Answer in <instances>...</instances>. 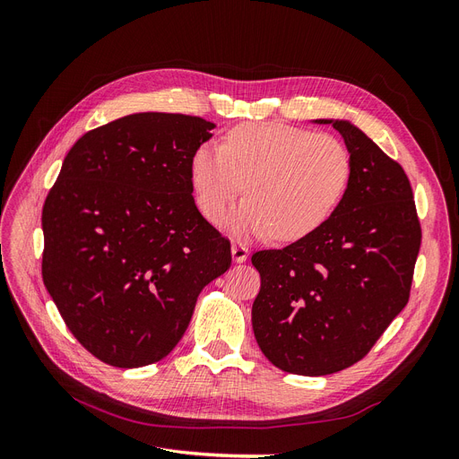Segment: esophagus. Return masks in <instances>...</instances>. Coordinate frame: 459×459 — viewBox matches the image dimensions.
<instances>
[{"label":"esophagus","mask_w":459,"mask_h":459,"mask_svg":"<svg viewBox=\"0 0 459 459\" xmlns=\"http://www.w3.org/2000/svg\"><path fill=\"white\" fill-rule=\"evenodd\" d=\"M231 256H233L235 262L241 264V262H245L248 258V248L245 245H241V243H233L231 245Z\"/></svg>","instance_id":"esophagus-1"}]
</instances>
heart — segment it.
Instances as JSON below:
<instances>
[{"mask_svg":"<svg viewBox=\"0 0 459 459\" xmlns=\"http://www.w3.org/2000/svg\"><path fill=\"white\" fill-rule=\"evenodd\" d=\"M351 178L349 149L329 134L256 122L235 126L224 145L203 143L191 157L201 212L218 221L243 191L247 199L224 220L238 235L272 233L295 241L335 211Z\"/></svg>","mask_w":459,"mask_h":459,"instance_id":"obj_1","label":"heart"}]
</instances>
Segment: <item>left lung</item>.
<instances>
[{
  "mask_svg": "<svg viewBox=\"0 0 459 459\" xmlns=\"http://www.w3.org/2000/svg\"><path fill=\"white\" fill-rule=\"evenodd\" d=\"M331 124L351 152L335 211L283 248L253 255L255 337L287 373L329 375L359 362L410 299L421 226L410 179L349 120Z\"/></svg>",
  "mask_w": 459,
  "mask_h": 459,
  "instance_id": "left-lung-1",
  "label": "left lung"
}]
</instances>
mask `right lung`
I'll return each mask as SVG.
<instances>
[{"label": "right lung", "instance_id": "1", "mask_svg": "<svg viewBox=\"0 0 459 459\" xmlns=\"http://www.w3.org/2000/svg\"><path fill=\"white\" fill-rule=\"evenodd\" d=\"M212 122L137 113L68 151L41 211V277L66 327L101 362L142 368L184 337L231 245L193 199L191 157Z\"/></svg>", "mask_w": 459, "mask_h": 459}]
</instances>
